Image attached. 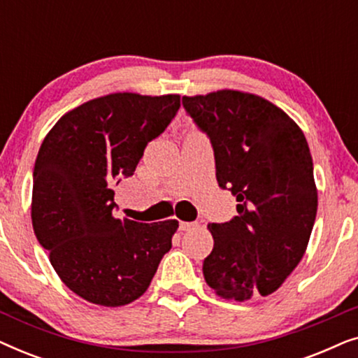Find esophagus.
Segmentation results:
<instances>
[{
  "label": "esophagus",
  "mask_w": 358,
  "mask_h": 358,
  "mask_svg": "<svg viewBox=\"0 0 358 358\" xmlns=\"http://www.w3.org/2000/svg\"><path fill=\"white\" fill-rule=\"evenodd\" d=\"M199 228L197 222H180L179 223V229L180 231H192V229Z\"/></svg>",
  "instance_id": "34e87169"
}]
</instances>
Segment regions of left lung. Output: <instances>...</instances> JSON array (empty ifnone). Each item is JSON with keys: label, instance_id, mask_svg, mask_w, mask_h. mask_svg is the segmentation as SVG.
<instances>
[{"label": "left lung", "instance_id": "obj_1", "mask_svg": "<svg viewBox=\"0 0 358 358\" xmlns=\"http://www.w3.org/2000/svg\"><path fill=\"white\" fill-rule=\"evenodd\" d=\"M213 146L217 180L238 215L210 223L203 277L218 296L246 301L285 282L306 251L317 212L313 159L300 127L261 96L222 90L184 96Z\"/></svg>", "mask_w": 358, "mask_h": 358}]
</instances>
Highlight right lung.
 <instances>
[{"mask_svg":"<svg viewBox=\"0 0 358 358\" xmlns=\"http://www.w3.org/2000/svg\"><path fill=\"white\" fill-rule=\"evenodd\" d=\"M180 107L179 94L115 92L66 112L34 166L32 227L58 277L78 296L124 306L148 290L178 220L115 218L114 182L135 173L146 145Z\"/></svg>","mask_w":358,"mask_h":358,"instance_id":"obj_1","label":"right lung"}]
</instances>
